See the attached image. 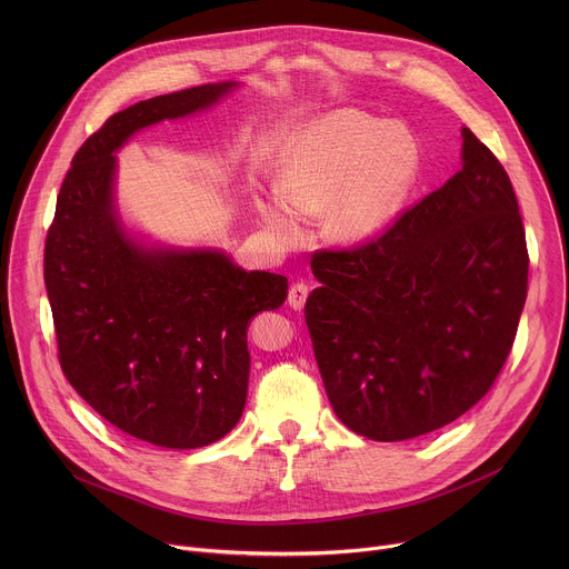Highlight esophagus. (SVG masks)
I'll return each instance as SVG.
<instances>
[{
  "label": "esophagus",
  "mask_w": 569,
  "mask_h": 569,
  "mask_svg": "<svg viewBox=\"0 0 569 569\" xmlns=\"http://www.w3.org/2000/svg\"><path fill=\"white\" fill-rule=\"evenodd\" d=\"M306 299H308V286L306 283H292L290 288H288V306L290 308H295V310H301L303 308V303H306Z\"/></svg>",
  "instance_id": "34e87169"
}]
</instances>
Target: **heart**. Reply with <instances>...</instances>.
<instances>
[{
  "mask_svg": "<svg viewBox=\"0 0 569 569\" xmlns=\"http://www.w3.org/2000/svg\"><path fill=\"white\" fill-rule=\"evenodd\" d=\"M421 148L410 128L362 110H338L308 130L288 159L281 193L263 204L283 242L301 238V216L329 211V233L360 246L387 229L412 193Z\"/></svg>",
  "mask_w": 569,
  "mask_h": 569,
  "instance_id": "heart-1",
  "label": "heart"
}]
</instances>
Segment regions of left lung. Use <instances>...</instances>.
Listing matches in <instances>:
<instances>
[{"label": "left lung", "instance_id": "8db88e82", "mask_svg": "<svg viewBox=\"0 0 569 569\" xmlns=\"http://www.w3.org/2000/svg\"><path fill=\"white\" fill-rule=\"evenodd\" d=\"M463 167L380 236L312 254L303 315L338 419L373 441L439 430L486 396L516 340L529 254L511 180L468 128Z\"/></svg>", "mask_w": 569, "mask_h": 569}]
</instances>
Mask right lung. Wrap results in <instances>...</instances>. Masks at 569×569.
I'll return each mask as SVG.
<instances>
[{
	"label": "right lung",
	"instance_id": "1",
	"mask_svg": "<svg viewBox=\"0 0 569 569\" xmlns=\"http://www.w3.org/2000/svg\"><path fill=\"white\" fill-rule=\"evenodd\" d=\"M233 83L154 97L112 114L71 159L44 240V286L64 378L94 412L152 446L222 439L248 398V323L288 279L220 252L143 250L112 204L114 150L137 130L202 110Z\"/></svg>",
	"mask_w": 569,
	"mask_h": 569
}]
</instances>
